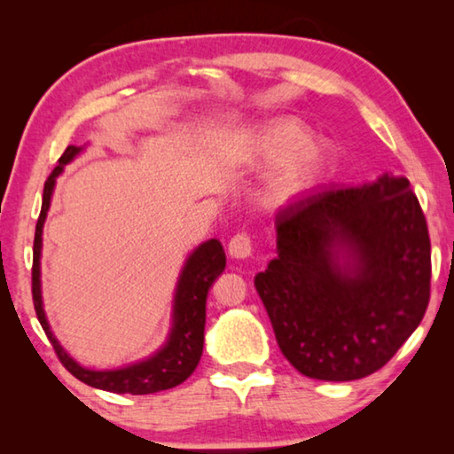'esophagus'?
<instances>
[{
  "label": "esophagus",
  "mask_w": 454,
  "mask_h": 454,
  "mask_svg": "<svg viewBox=\"0 0 454 454\" xmlns=\"http://www.w3.org/2000/svg\"><path fill=\"white\" fill-rule=\"evenodd\" d=\"M228 252L232 258H248L254 252V244L252 238L244 232H238L232 236V240L228 244Z\"/></svg>",
  "instance_id": "34e87169"
}]
</instances>
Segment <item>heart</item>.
Returning a JSON list of instances; mask_svg holds the SVG:
<instances>
[{"instance_id": "heart-1", "label": "heart", "mask_w": 454, "mask_h": 454, "mask_svg": "<svg viewBox=\"0 0 454 454\" xmlns=\"http://www.w3.org/2000/svg\"><path fill=\"white\" fill-rule=\"evenodd\" d=\"M250 145L260 162L276 168L270 198L278 204L309 194L330 170L326 145L312 142V132L298 120L264 121L252 132Z\"/></svg>"}]
</instances>
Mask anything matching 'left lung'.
Masks as SVG:
<instances>
[{"instance_id": "1", "label": "left lung", "mask_w": 454, "mask_h": 454, "mask_svg": "<svg viewBox=\"0 0 454 454\" xmlns=\"http://www.w3.org/2000/svg\"><path fill=\"white\" fill-rule=\"evenodd\" d=\"M276 246L254 286L282 355L309 379L380 371L425 317L430 238L403 176L310 190L278 212ZM340 247L347 267L337 262Z\"/></svg>"}]
</instances>
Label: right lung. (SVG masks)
Wrapping results in <instances>:
<instances>
[{
	"label": "right lung",
	"instance_id": "add662e5",
	"mask_svg": "<svg viewBox=\"0 0 454 454\" xmlns=\"http://www.w3.org/2000/svg\"><path fill=\"white\" fill-rule=\"evenodd\" d=\"M80 148L67 145L66 152L58 160V166L48 176L43 184V200L42 212L35 224L34 238V266H32V296L37 320L43 328L45 336L50 338L53 350L59 358V363L66 366L67 372H72L75 379L86 382L88 387L102 388L107 393L118 395H152L160 390H168L178 387L188 376L194 372L200 363L204 348V325H206V296L212 282L224 272L226 254L218 240L204 242L194 254L188 258L186 266L180 274L178 288L174 298V326L166 347L158 350L144 363L132 364L120 371H88L80 366L75 360L67 356V352L59 347L56 336L51 334L48 320L42 309V290H40V254H42V230L45 216L50 210V200L56 184V176L64 170L67 162H72Z\"/></svg>",
	"mask_w": 454,
	"mask_h": 454
}]
</instances>
